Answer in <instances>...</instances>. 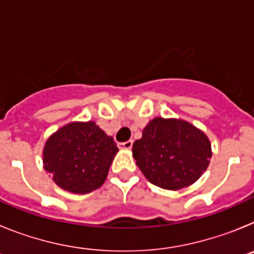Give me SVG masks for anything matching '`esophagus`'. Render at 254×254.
Listing matches in <instances>:
<instances>
[{
  "mask_svg": "<svg viewBox=\"0 0 254 254\" xmlns=\"http://www.w3.org/2000/svg\"><path fill=\"white\" fill-rule=\"evenodd\" d=\"M132 145H133V141H132V140L126 141V142H121V143H118V146H120L121 149H125V150H129V149H132Z\"/></svg>",
  "mask_w": 254,
  "mask_h": 254,
  "instance_id": "esophagus-1",
  "label": "esophagus"
}]
</instances>
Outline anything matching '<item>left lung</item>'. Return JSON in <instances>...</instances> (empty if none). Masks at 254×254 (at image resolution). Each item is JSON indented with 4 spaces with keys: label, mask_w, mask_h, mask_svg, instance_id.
Here are the masks:
<instances>
[{
    "label": "left lung",
    "mask_w": 254,
    "mask_h": 254,
    "mask_svg": "<svg viewBox=\"0 0 254 254\" xmlns=\"http://www.w3.org/2000/svg\"><path fill=\"white\" fill-rule=\"evenodd\" d=\"M132 152L147 181L172 190L194 183L207 169L212 155L202 131L186 121L161 117L147 123Z\"/></svg>",
    "instance_id": "1"
}]
</instances>
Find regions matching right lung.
Returning a JSON list of instances; mask_svg holds the SVG:
<instances>
[{"mask_svg":"<svg viewBox=\"0 0 254 254\" xmlns=\"http://www.w3.org/2000/svg\"><path fill=\"white\" fill-rule=\"evenodd\" d=\"M117 151L113 137L95 122H72L47 140L44 169L62 190L85 194L102 187Z\"/></svg>","mask_w":254,"mask_h":254,"instance_id":"obj_1","label":"right lung"}]
</instances>
